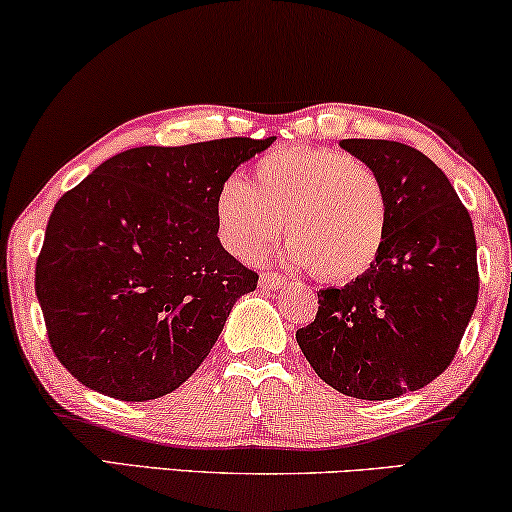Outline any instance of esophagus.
I'll use <instances>...</instances> for the list:
<instances>
[{
	"label": "esophagus",
	"instance_id": "34e87169",
	"mask_svg": "<svg viewBox=\"0 0 512 512\" xmlns=\"http://www.w3.org/2000/svg\"><path fill=\"white\" fill-rule=\"evenodd\" d=\"M258 282H261L263 289H279V286L286 284V277L282 275V272H277V270H265L263 275H261V279H258Z\"/></svg>",
	"mask_w": 512,
	"mask_h": 512
}]
</instances>
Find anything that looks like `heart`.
<instances>
[{
    "mask_svg": "<svg viewBox=\"0 0 512 512\" xmlns=\"http://www.w3.org/2000/svg\"><path fill=\"white\" fill-rule=\"evenodd\" d=\"M387 193L373 167L345 151H270L251 186L230 177L216 195L221 242L258 258L279 237L296 263L321 282H349L373 268L387 240Z\"/></svg>",
    "mask_w": 512,
    "mask_h": 512,
    "instance_id": "b5f03b06",
    "label": "heart"
}]
</instances>
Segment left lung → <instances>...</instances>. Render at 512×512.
Listing matches in <instances>:
<instances>
[{
    "mask_svg": "<svg viewBox=\"0 0 512 512\" xmlns=\"http://www.w3.org/2000/svg\"><path fill=\"white\" fill-rule=\"evenodd\" d=\"M387 193V240L373 268L342 289H321L296 340L340 394L389 401L450 366L478 305L473 221L445 172L389 139H342Z\"/></svg>",
    "mask_w": 512,
    "mask_h": 512,
    "instance_id": "8db88e82",
    "label": "left lung"
}]
</instances>
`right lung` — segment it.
<instances>
[{
  "mask_svg": "<svg viewBox=\"0 0 512 512\" xmlns=\"http://www.w3.org/2000/svg\"><path fill=\"white\" fill-rule=\"evenodd\" d=\"M272 139L137 146L55 202L34 291L53 354L81 384L151 401L198 370L258 284L216 237V195Z\"/></svg>",
  "mask_w": 512,
  "mask_h": 512,
  "instance_id": "right-lung-1",
  "label": "right lung"
}]
</instances>
